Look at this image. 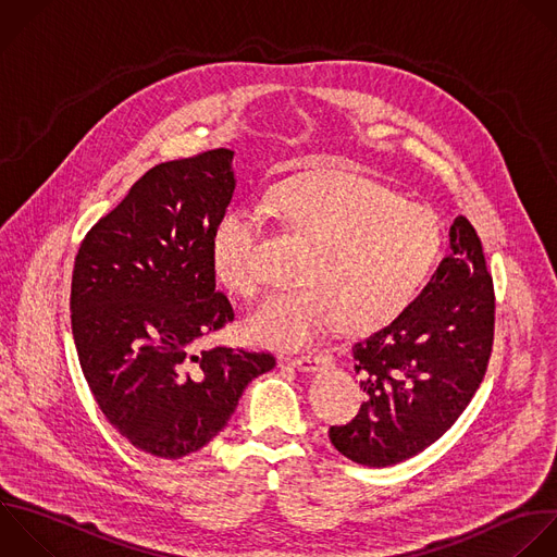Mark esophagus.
Returning <instances> with one entry per match:
<instances>
[{"label": "esophagus", "mask_w": 557, "mask_h": 557, "mask_svg": "<svg viewBox=\"0 0 557 557\" xmlns=\"http://www.w3.org/2000/svg\"><path fill=\"white\" fill-rule=\"evenodd\" d=\"M285 363L292 368H298L302 372H318L324 363L326 357L324 355H305V357H285Z\"/></svg>", "instance_id": "1"}]
</instances>
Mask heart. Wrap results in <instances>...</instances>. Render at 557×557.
I'll return each instance as SVG.
<instances>
[{"label": "heart", "mask_w": 557, "mask_h": 557, "mask_svg": "<svg viewBox=\"0 0 557 557\" xmlns=\"http://www.w3.org/2000/svg\"><path fill=\"white\" fill-rule=\"evenodd\" d=\"M265 213L311 244L300 289L268 298L246 320L255 342L276 348L313 346L342 322L372 331L416 296L442 248L437 220L405 205L383 185L348 172L281 183L261 207L228 211L215 226V276L242 296L259 294V246Z\"/></svg>", "instance_id": "obj_1"}]
</instances>
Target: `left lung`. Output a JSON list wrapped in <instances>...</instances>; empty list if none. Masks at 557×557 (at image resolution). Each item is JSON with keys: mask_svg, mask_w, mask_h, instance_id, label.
I'll use <instances>...</instances> for the list:
<instances>
[{"mask_svg": "<svg viewBox=\"0 0 557 557\" xmlns=\"http://www.w3.org/2000/svg\"><path fill=\"white\" fill-rule=\"evenodd\" d=\"M450 252L426 287L387 326L352 346L368 400L333 446L361 466L385 468L418 455L466 409L483 381L494 339V287L481 239L457 215Z\"/></svg>", "mask_w": 557, "mask_h": 557, "instance_id": "1", "label": "left lung"}]
</instances>
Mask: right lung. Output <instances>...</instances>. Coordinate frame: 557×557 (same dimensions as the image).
Masks as SVG:
<instances>
[{"instance_id":"obj_1","label":"right lung","mask_w":557,"mask_h":557,"mask_svg":"<svg viewBox=\"0 0 557 557\" xmlns=\"http://www.w3.org/2000/svg\"><path fill=\"white\" fill-rule=\"evenodd\" d=\"M233 150L146 172L83 239L72 276V331L107 420L137 448L181 459L231 420L270 352L198 339L235 318L215 292L211 242L235 191Z\"/></svg>"}]
</instances>
